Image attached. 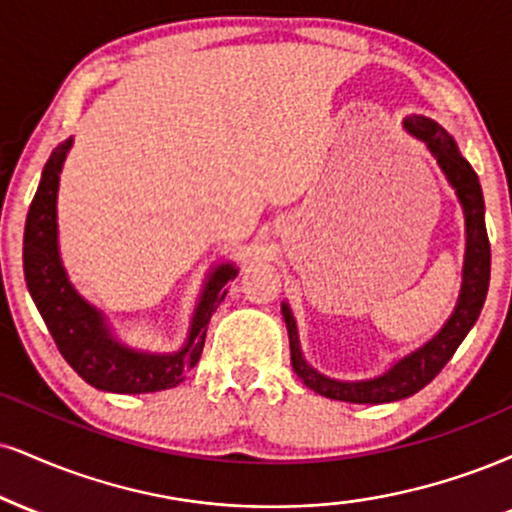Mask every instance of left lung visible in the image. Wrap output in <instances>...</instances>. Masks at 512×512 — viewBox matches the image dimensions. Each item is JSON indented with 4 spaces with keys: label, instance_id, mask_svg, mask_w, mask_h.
<instances>
[{
    "label": "left lung",
    "instance_id": "1",
    "mask_svg": "<svg viewBox=\"0 0 512 512\" xmlns=\"http://www.w3.org/2000/svg\"><path fill=\"white\" fill-rule=\"evenodd\" d=\"M405 128L427 143L436 162L448 176L451 186L458 193L460 202L465 209L467 221V255H465V269H463V291H460L458 307H455L453 317L448 324L434 336L427 346L400 360L396 367L389 369L384 377L369 379V381H334L317 374L300 355L298 346V331H295V322L288 305H281L283 319H286L288 329V343H291V365L295 369L307 389H312L319 396H326L331 400H346V403H393V400L408 398L412 393L432 381L436 374L446 367L455 350H458L467 331L477 322L479 312H482L486 291H489V276H491V245L489 236H486L484 224V197L479 178L474 174L470 162L460 155L455 147L453 138L448 135L439 123L427 119V116H410L405 121Z\"/></svg>",
    "mask_w": 512,
    "mask_h": 512
}]
</instances>
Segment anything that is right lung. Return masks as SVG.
<instances>
[{
    "instance_id": "1",
    "label": "right lung",
    "mask_w": 512,
    "mask_h": 512,
    "mask_svg": "<svg viewBox=\"0 0 512 512\" xmlns=\"http://www.w3.org/2000/svg\"><path fill=\"white\" fill-rule=\"evenodd\" d=\"M71 140L52 152L42 171V181L30 202L26 233H23V274L28 291L45 319L49 334L64 360L90 386L112 393H152L174 389L197 365L205 348L207 324L221 300L226 283L236 279V269L224 264L209 279L197 305L188 343L174 355L135 353L112 341L100 312L92 310L73 291L59 262L57 250V188L61 164Z\"/></svg>"
}]
</instances>
